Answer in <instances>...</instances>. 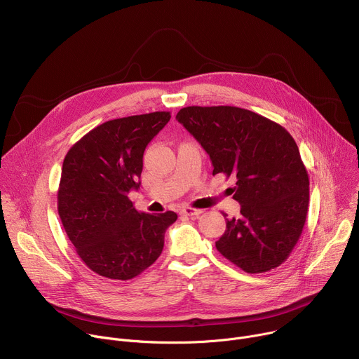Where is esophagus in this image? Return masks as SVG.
Segmentation results:
<instances>
[{
  "instance_id": "34e87169",
  "label": "esophagus",
  "mask_w": 359,
  "mask_h": 359,
  "mask_svg": "<svg viewBox=\"0 0 359 359\" xmlns=\"http://www.w3.org/2000/svg\"><path fill=\"white\" fill-rule=\"evenodd\" d=\"M180 215H183V216H190V217H196V216L201 215V210L193 209V208H183V209L180 210Z\"/></svg>"
}]
</instances>
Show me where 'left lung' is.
<instances>
[{
  "instance_id": "1",
  "label": "left lung",
  "mask_w": 359,
  "mask_h": 359,
  "mask_svg": "<svg viewBox=\"0 0 359 359\" xmlns=\"http://www.w3.org/2000/svg\"><path fill=\"white\" fill-rule=\"evenodd\" d=\"M176 119L209 153L213 175L237 180L231 191L240 217L226 219L216 248L250 274L281 266L302 233L310 201L309 173L292 136L237 107H187Z\"/></svg>"
}]
</instances>
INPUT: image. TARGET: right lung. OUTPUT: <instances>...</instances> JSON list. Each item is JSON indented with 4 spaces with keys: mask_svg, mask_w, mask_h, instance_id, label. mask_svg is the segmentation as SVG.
<instances>
[{
    "mask_svg": "<svg viewBox=\"0 0 359 359\" xmlns=\"http://www.w3.org/2000/svg\"><path fill=\"white\" fill-rule=\"evenodd\" d=\"M170 121L151 112L108 121L82 136L67 153L58 187V215L81 260L96 274L132 280L158 260L175 212H137V189L147 143Z\"/></svg>",
    "mask_w": 359,
    "mask_h": 359,
    "instance_id": "1",
    "label": "right lung"
}]
</instances>
